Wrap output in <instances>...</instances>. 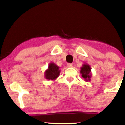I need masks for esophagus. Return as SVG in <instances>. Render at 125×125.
Listing matches in <instances>:
<instances>
[{
    "label": "esophagus",
    "mask_w": 125,
    "mask_h": 125,
    "mask_svg": "<svg viewBox=\"0 0 125 125\" xmlns=\"http://www.w3.org/2000/svg\"><path fill=\"white\" fill-rule=\"evenodd\" d=\"M67 66L68 67H72V64H71V63H67Z\"/></svg>",
    "instance_id": "esophagus-1"
}]
</instances>
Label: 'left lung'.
<instances>
[{"mask_svg": "<svg viewBox=\"0 0 125 125\" xmlns=\"http://www.w3.org/2000/svg\"><path fill=\"white\" fill-rule=\"evenodd\" d=\"M80 73L82 74V77L84 79V81L90 82L91 81V77L92 74L91 72V67L88 64H83L81 68Z\"/></svg>", "mask_w": 125, "mask_h": 125, "instance_id": "left-lung-1", "label": "left lung"}]
</instances>
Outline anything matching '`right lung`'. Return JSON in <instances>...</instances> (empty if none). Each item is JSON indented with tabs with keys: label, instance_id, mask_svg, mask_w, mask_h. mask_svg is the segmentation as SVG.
<instances>
[{
	"label": "right lung",
	"instance_id": "1",
	"mask_svg": "<svg viewBox=\"0 0 125 125\" xmlns=\"http://www.w3.org/2000/svg\"><path fill=\"white\" fill-rule=\"evenodd\" d=\"M61 72L59 67L53 62L49 64L48 68L44 72V77L49 81H54L59 77Z\"/></svg>",
	"mask_w": 125,
	"mask_h": 125
}]
</instances>
